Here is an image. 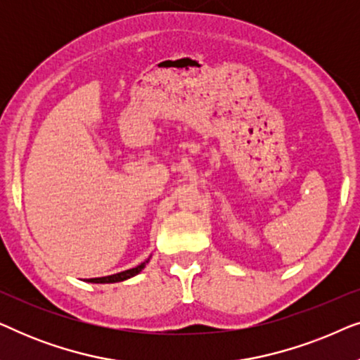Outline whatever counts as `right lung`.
<instances>
[{
	"mask_svg": "<svg viewBox=\"0 0 360 360\" xmlns=\"http://www.w3.org/2000/svg\"><path fill=\"white\" fill-rule=\"evenodd\" d=\"M147 262H149V259H147L146 262H142L141 265H137V267H134V269L124 270V272H120V274H115V275H108V277L86 278V282H90V283H116V282H124V280L134 277V275L139 274L141 270L146 267Z\"/></svg>",
	"mask_w": 360,
	"mask_h": 360,
	"instance_id": "1",
	"label": "right lung"
}]
</instances>
